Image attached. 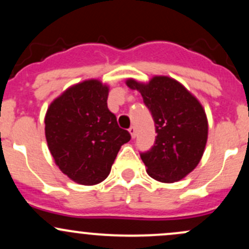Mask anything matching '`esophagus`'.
Listing matches in <instances>:
<instances>
[{
  "instance_id": "34e87169",
  "label": "esophagus",
  "mask_w": 249,
  "mask_h": 249,
  "mask_svg": "<svg viewBox=\"0 0 249 249\" xmlns=\"http://www.w3.org/2000/svg\"><path fill=\"white\" fill-rule=\"evenodd\" d=\"M128 132H130V134H131V137H132V138H136V127L134 126H131L130 128H128Z\"/></svg>"
}]
</instances>
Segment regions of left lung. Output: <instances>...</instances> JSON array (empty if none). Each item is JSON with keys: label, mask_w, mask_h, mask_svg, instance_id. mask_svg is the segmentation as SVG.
I'll return each mask as SVG.
<instances>
[{"label": "left lung", "mask_w": 249, "mask_h": 249, "mask_svg": "<svg viewBox=\"0 0 249 249\" xmlns=\"http://www.w3.org/2000/svg\"><path fill=\"white\" fill-rule=\"evenodd\" d=\"M126 85L141 92L156 126V142L141 153L151 178L160 182L179 181L199 164L208 136L204 107L181 83L154 76L148 83L128 78Z\"/></svg>", "instance_id": "left-lung-1"}]
</instances>
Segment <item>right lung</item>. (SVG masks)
Wrapping results in <instances>:
<instances>
[{"mask_svg":"<svg viewBox=\"0 0 249 249\" xmlns=\"http://www.w3.org/2000/svg\"><path fill=\"white\" fill-rule=\"evenodd\" d=\"M108 87L88 79L68 88L45 113V138L56 165L81 185L107 178L121 146L131 139L107 108Z\"/></svg>","mask_w":249,"mask_h":249,"instance_id":"right-lung-1","label":"right lung"}]
</instances>
